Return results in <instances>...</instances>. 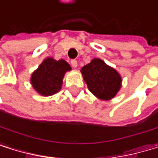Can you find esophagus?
Returning a JSON list of instances; mask_svg holds the SVG:
<instances>
[{"instance_id": "34e87169", "label": "esophagus", "mask_w": 158, "mask_h": 158, "mask_svg": "<svg viewBox=\"0 0 158 158\" xmlns=\"http://www.w3.org/2000/svg\"><path fill=\"white\" fill-rule=\"evenodd\" d=\"M70 63H72V66H73V68H77L78 63H77V61H76V60H72V61H70Z\"/></svg>"}]
</instances>
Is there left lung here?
Instances as JSON below:
<instances>
[{
  "instance_id": "obj_1",
  "label": "left lung",
  "mask_w": 158,
  "mask_h": 158,
  "mask_svg": "<svg viewBox=\"0 0 158 158\" xmlns=\"http://www.w3.org/2000/svg\"><path fill=\"white\" fill-rule=\"evenodd\" d=\"M81 73L89 90L100 100H111L122 88L121 74L100 58H94L84 66Z\"/></svg>"
}]
</instances>
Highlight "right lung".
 Segmentation results:
<instances>
[{"label":"right lung","instance_id":"obj_1","mask_svg":"<svg viewBox=\"0 0 158 158\" xmlns=\"http://www.w3.org/2000/svg\"><path fill=\"white\" fill-rule=\"evenodd\" d=\"M69 70H72V67L65 60L48 57L32 73L30 82L38 94L51 96L61 89L65 73Z\"/></svg>","mask_w":158,"mask_h":158}]
</instances>
